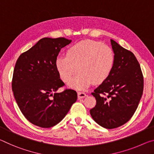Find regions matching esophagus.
Here are the masks:
<instances>
[{"mask_svg": "<svg viewBox=\"0 0 154 154\" xmlns=\"http://www.w3.org/2000/svg\"><path fill=\"white\" fill-rule=\"evenodd\" d=\"M87 96V95L83 92H78V97L79 99H82V98H84Z\"/></svg>", "mask_w": 154, "mask_h": 154, "instance_id": "obj_1", "label": "esophagus"}]
</instances>
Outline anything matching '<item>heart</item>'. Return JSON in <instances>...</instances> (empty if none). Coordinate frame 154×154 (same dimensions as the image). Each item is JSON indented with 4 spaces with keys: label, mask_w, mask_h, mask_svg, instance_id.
I'll return each mask as SVG.
<instances>
[{
    "label": "heart",
    "mask_w": 154,
    "mask_h": 154,
    "mask_svg": "<svg viewBox=\"0 0 154 154\" xmlns=\"http://www.w3.org/2000/svg\"><path fill=\"white\" fill-rule=\"evenodd\" d=\"M114 61V53L110 46L94 40H85L69 47L66 55L58 56L56 67L65 82H69L79 69L80 72L69 86L82 89L93 82L100 83L106 79Z\"/></svg>",
    "instance_id": "heart-1"
}]
</instances>
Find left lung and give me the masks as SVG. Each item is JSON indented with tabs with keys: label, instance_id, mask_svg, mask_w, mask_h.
I'll return each instance as SVG.
<instances>
[{
	"label": "left lung",
	"instance_id": "8db88e82",
	"mask_svg": "<svg viewBox=\"0 0 154 154\" xmlns=\"http://www.w3.org/2000/svg\"><path fill=\"white\" fill-rule=\"evenodd\" d=\"M114 65L110 75L92 93L96 105L90 110L101 126L113 129L129 121L137 110L143 92L144 80L139 63L130 50L114 40Z\"/></svg>",
	"mask_w": 154,
	"mask_h": 154
}]
</instances>
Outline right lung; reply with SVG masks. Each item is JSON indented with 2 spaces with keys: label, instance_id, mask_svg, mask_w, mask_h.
I'll return each mask as SVG.
<instances>
[{
  "label": "right lung",
  "instance_id": "add662e5",
  "mask_svg": "<svg viewBox=\"0 0 154 154\" xmlns=\"http://www.w3.org/2000/svg\"><path fill=\"white\" fill-rule=\"evenodd\" d=\"M71 42L64 37H44L20 54L15 65L12 91L22 114L37 126L48 128L59 123L77 100V93L65 89L56 67L60 49Z\"/></svg>",
  "mask_w": 154,
  "mask_h": 154
}]
</instances>
